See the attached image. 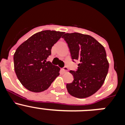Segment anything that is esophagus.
Returning a JSON list of instances; mask_svg holds the SVG:
<instances>
[{"mask_svg": "<svg viewBox=\"0 0 125 125\" xmlns=\"http://www.w3.org/2000/svg\"><path fill=\"white\" fill-rule=\"evenodd\" d=\"M62 71H63L64 73L68 72V67H66V66H64V67L62 68Z\"/></svg>", "mask_w": 125, "mask_h": 125, "instance_id": "1", "label": "esophagus"}]
</instances>
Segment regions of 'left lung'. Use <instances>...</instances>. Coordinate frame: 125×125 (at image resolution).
Wrapping results in <instances>:
<instances>
[{"label": "left lung", "instance_id": "8db88e82", "mask_svg": "<svg viewBox=\"0 0 125 125\" xmlns=\"http://www.w3.org/2000/svg\"><path fill=\"white\" fill-rule=\"evenodd\" d=\"M62 38L68 44L73 61L79 62L78 69L70 71L74 80L66 84L71 95L85 98L101 87L108 74L109 63L103 46L89 35L66 33Z\"/></svg>", "mask_w": 125, "mask_h": 125}]
</instances>
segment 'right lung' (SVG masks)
Returning <instances> with one entry per match:
<instances>
[{
    "mask_svg": "<svg viewBox=\"0 0 125 125\" xmlns=\"http://www.w3.org/2000/svg\"><path fill=\"white\" fill-rule=\"evenodd\" d=\"M63 32L43 31L20 45L14 55L15 72L21 83L29 91H44L59 75L60 68L46 61L52 47Z\"/></svg>",
    "mask_w": 125,
    "mask_h": 125,
    "instance_id": "1",
    "label": "right lung"
}]
</instances>
